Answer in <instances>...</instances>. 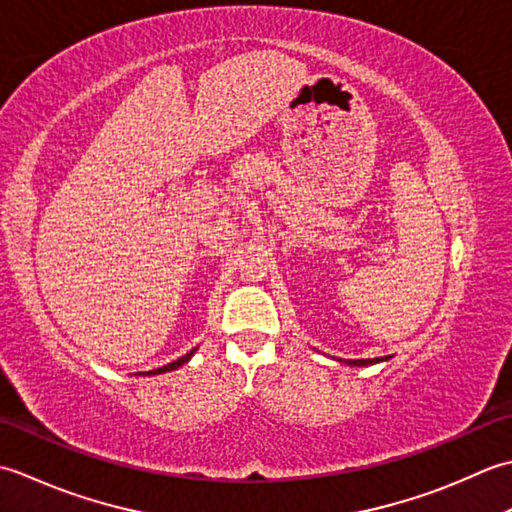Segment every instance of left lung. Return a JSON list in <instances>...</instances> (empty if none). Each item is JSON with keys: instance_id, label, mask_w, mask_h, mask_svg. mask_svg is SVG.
I'll return each mask as SVG.
<instances>
[{"instance_id": "8db88e82", "label": "left lung", "mask_w": 512, "mask_h": 512, "mask_svg": "<svg viewBox=\"0 0 512 512\" xmlns=\"http://www.w3.org/2000/svg\"><path fill=\"white\" fill-rule=\"evenodd\" d=\"M391 356L387 358H373V360H338V362H344L349 364V367H369V364H378V362H387Z\"/></svg>"}]
</instances>
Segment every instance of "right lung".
Listing matches in <instances>:
<instances>
[{
	"label": "right lung",
	"instance_id": "1",
	"mask_svg": "<svg viewBox=\"0 0 512 512\" xmlns=\"http://www.w3.org/2000/svg\"><path fill=\"white\" fill-rule=\"evenodd\" d=\"M196 353V349H192L190 353H185L183 358H179V360H174V362H170V364H165V367H161V369H154V371H145V375H159V373H168V371H174V369H179V367H183V364L190 360L192 356Z\"/></svg>",
	"mask_w": 512,
	"mask_h": 512
}]
</instances>
